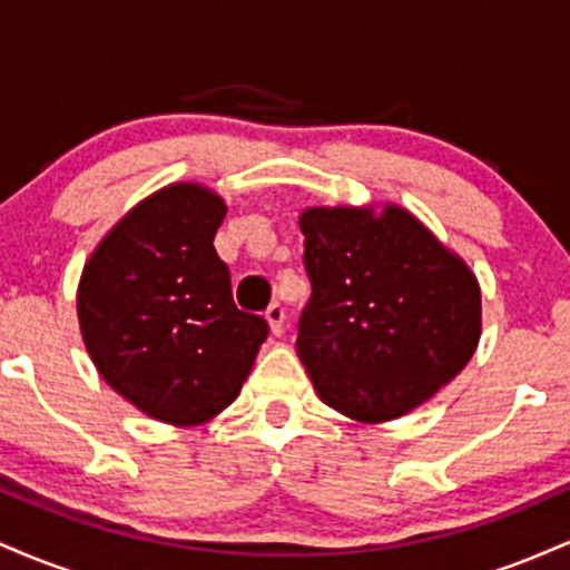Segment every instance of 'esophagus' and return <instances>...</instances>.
<instances>
[{"mask_svg": "<svg viewBox=\"0 0 570 570\" xmlns=\"http://www.w3.org/2000/svg\"><path fill=\"white\" fill-rule=\"evenodd\" d=\"M265 318H267V324H271L273 335H281V332H284V322H286L284 305L273 303V305L265 311Z\"/></svg>", "mask_w": 570, "mask_h": 570, "instance_id": "34e87169", "label": "esophagus"}]
</instances>
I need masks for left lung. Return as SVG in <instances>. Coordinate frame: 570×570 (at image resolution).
<instances>
[{
  "label": "left lung",
  "instance_id": "8db88e82",
  "mask_svg": "<svg viewBox=\"0 0 570 570\" xmlns=\"http://www.w3.org/2000/svg\"><path fill=\"white\" fill-rule=\"evenodd\" d=\"M311 299L297 353L324 404L358 423L407 415L480 343L474 273L402 206L305 208Z\"/></svg>",
  "mask_w": 570,
  "mask_h": 570
}]
</instances>
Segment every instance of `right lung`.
<instances>
[{"label":"right lung","instance_id":"obj_1","mask_svg":"<svg viewBox=\"0 0 570 570\" xmlns=\"http://www.w3.org/2000/svg\"><path fill=\"white\" fill-rule=\"evenodd\" d=\"M227 206L195 181L134 206L82 267L77 316L96 370L171 426L212 421L240 394L267 337L233 303L217 235Z\"/></svg>","mask_w":570,"mask_h":570}]
</instances>
